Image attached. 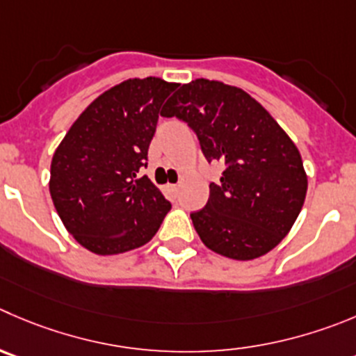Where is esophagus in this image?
<instances>
[{"label": "esophagus", "instance_id": "34e87169", "mask_svg": "<svg viewBox=\"0 0 356 356\" xmlns=\"http://www.w3.org/2000/svg\"><path fill=\"white\" fill-rule=\"evenodd\" d=\"M165 191H168L169 194H176V192H178V185H176V184H168V185H165Z\"/></svg>", "mask_w": 356, "mask_h": 356}]
</instances>
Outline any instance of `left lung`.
Returning a JSON list of instances; mask_svg holds the SVG:
<instances>
[{"mask_svg":"<svg viewBox=\"0 0 356 356\" xmlns=\"http://www.w3.org/2000/svg\"><path fill=\"white\" fill-rule=\"evenodd\" d=\"M164 117L187 122L208 162L225 164L204 208L191 213L201 241L234 260L280 245L302 209L307 176L296 143L269 111L239 87L197 79L176 90Z\"/></svg>","mask_w":356,"mask_h":356,"instance_id":"obj_1","label":"left lung"}]
</instances>
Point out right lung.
Wrapping results in <instances>:
<instances>
[{
	"label": "right lung",
	"mask_w": 356,
	"mask_h": 356,
	"mask_svg": "<svg viewBox=\"0 0 356 356\" xmlns=\"http://www.w3.org/2000/svg\"><path fill=\"white\" fill-rule=\"evenodd\" d=\"M178 83L131 79L82 111L50 164V195L66 231L96 255L147 245L171 202L140 176L159 111Z\"/></svg>",
	"instance_id": "add662e5"
}]
</instances>
